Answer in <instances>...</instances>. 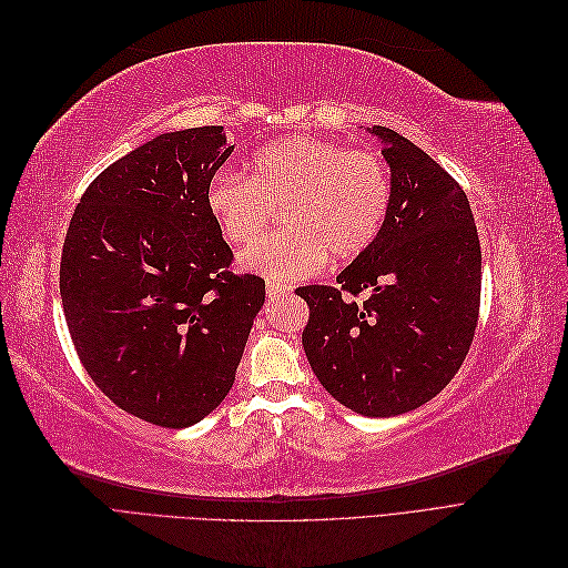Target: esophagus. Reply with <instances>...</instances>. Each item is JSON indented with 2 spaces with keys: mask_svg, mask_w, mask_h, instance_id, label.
Returning a JSON list of instances; mask_svg holds the SVG:
<instances>
[{
  "mask_svg": "<svg viewBox=\"0 0 568 568\" xmlns=\"http://www.w3.org/2000/svg\"><path fill=\"white\" fill-rule=\"evenodd\" d=\"M265 291H267L270 298L272 296H284V294H288V291H291V284H284V282H277V280H267L265 282Z\"/></svg>",
  "mask_w": 568,
  "mask_h": 568,
  "instance_id": "obj_1",
  "label": "esophagus"
}]
</instances>
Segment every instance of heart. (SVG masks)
<instances>
[{"label":"heart","mask_w":568,"mask_h":568,"mask_svg":"<svg viewBox=\"0 0 568 568\" xmlns=\"http://www.w3.org/2000/svg\"><path fill=\"white\" fill-rule=\"evenodd\" d=\"M393 182L372 151L320 136H286L251 159L248 175L217 170L205 203L232 244H248L285 205L287 225L242 251V265L274 280H298L322 267L326 253L348 261L379 236Z\"/></svg>","instance_id":"obj_1"}]
</instances>
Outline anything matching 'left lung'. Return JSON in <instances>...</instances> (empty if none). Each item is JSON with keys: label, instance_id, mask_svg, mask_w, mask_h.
I'll list each match as a JSON object with an SVG mask.
<instances>
[{"label": "left lung", "instance_id": "obj_1", "mask_svg": "<svg viewBox=\"0 0 568 568\" xmlns=\"http://www.w3.org/2000/svg\"><path fill=\"white\" fill-rule=\"evenodd\" d=\"M369 132L390 165L384 227L336 286L296 294L311 307L303 348L320 384L357 415L395 417L436 398L469 353L480 244L459 182L403 134Z\"/></svg>", "mask_w": 568, "mask_h": 568}]
</instances>
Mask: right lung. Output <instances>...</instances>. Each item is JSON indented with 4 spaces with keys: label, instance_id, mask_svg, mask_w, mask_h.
<instances>
[{
    "label": "right lung",
    "instance_id": "add662e5",
    "mask_svg": "<svg viewBox=\"0 0 568 568\" xmlns=\"http://www.w3.org/2000/svg\"><path fill=\"white\" fill-rule=\"evenodd\" d=\"M225 128L156 136L84 189L65 232L59 286L68 332L97 388L163 428L225 400L265 280L234 253L205 203L230 159Z\"/></svg>",
    "mask_w": 568,
    "mask_h": 568
}]
</instances>
